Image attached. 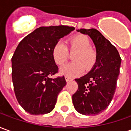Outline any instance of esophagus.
Listing matches in <instances>:
<instances>
[{"mask_svg":"<svg viewBox=\"0 0 131 131\" xmlns=\"http://www.w3.org/2000/svg\"><path fill=\"white\" fill-rule=\"evenodd\" d=\"M65 80L67 82H68V81H71V79H70V78L68 77H65Z\"/></svg>","mask_w":131,"mask_h":131,"instance_id":"34e87169","label":"esophagus"}]
</instances>
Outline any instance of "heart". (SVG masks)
<instances>
[{"label": "heart", "instance_id": "obj_1", "mask_svg": "<svg viewBox=\"0 0 131 131\" xmlns=\"http://www.w3.org/2000/svg\"><path fill=\"white\" fill-rule=\"evenodd\" d=\"M89 38L83 34H78L69 40L68 48L61 41L54 44L52 50V56L54 63L62 66L69 58V51L76 52L73 55V62L69 63L60 69V74L69 78L79 77L83 74L85 67L90 70L96 62V53L91 47Z\"/></svg>", "mask_w": 131, "mask_h": 131}]
</instances>
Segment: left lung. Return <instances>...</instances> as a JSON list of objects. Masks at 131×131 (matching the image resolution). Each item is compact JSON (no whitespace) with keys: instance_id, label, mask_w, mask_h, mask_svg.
<instances>
[{"instance_id":"left-lung-1","label":"left lung","mask_w":131,"mask_h":131,"mask_svg":"<svg viewBox=\"0 0 131 131\" xmlns=\"http://www.w3.org/2000/svg\"><path fill=\"white\" fill-rule=\"evenodd\" d=\"M88 35L96 48V62L88 74L75 81L78 90L72 95L74 107L83 115H96L107 108L116 88L121 59L118 50L95 29L77 30Z\"/></svg>"}]
</instances>
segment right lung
<instances>
[{
    "mask_svg": "<svg viewBox=\"0 0 131 131\" xmlns=\"http://www.w3.org/2000/svg\"><path fill=\"white\" fill-rule=\"evenodd\" d=\"M68 26L41 27L27 36L12 57V79L19 104L33 115L52 111L60 91L67 84L64 77L51 79L58 67L52 56L54 44L74 31Z\"/></svg>",
    "mask_w": 131,
    "mask_h": 131,
    "instance_id": "right-lung-1",
    "label": "right lung"
}]
</instances>
